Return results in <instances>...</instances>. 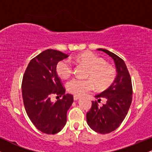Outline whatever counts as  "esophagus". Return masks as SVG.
Returning <instances> with one entry per match:
<instances>
[{
    "instance_id": "34e87169",
    "label": "esophagus",
    "mask_w": 152,
    "mask_h": 152,
    "mask_svg": "<svg viewBox=\"0 0 152 152\" xmlns=\"http://www.w3.org/2000/svg\"><path fill=\"white\" fill-rule=\"evenodd\" d=\"M80 99L79 96H76V95H74V99L75 101L78 100V99Z\"/></svg>"
}]
</instances>
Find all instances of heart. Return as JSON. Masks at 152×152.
Instances as JSON below:
<instances>
[{
  "instance_id": "heart-1",
  "label": "heart",
  "mask_w": 152,
  "mask_h": 152,
  "mask_svg": "<svg viewBox=\"0 0 152 152\" xmlns=\"http://www.w3.org/2000/svg\"><path fill=\"white\" fill-rule=\"evenodd\" d=\"M76 60L88 68L86 73L87 79L75 78L66 84L67 90L76 96L84 95L94 88L105 90L114 83L116 72L113 66L106 64V61L93 52L86 51L76 56ZM57 74L61 78H69L73 74L74 66L69 59H63L56 64Z\"/></svg>"
}]
</instances>
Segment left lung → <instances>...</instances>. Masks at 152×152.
I'll list each match as a JSON object with an SVG mask.
<instances>
[{
  "mask_svg": "<svg viewBox=\"0 0 152 152\" xmlns=\"http://www.w3.org/2000/svg\"><path fill=\"white\" fill-rule=\"evenodd\" d=\"M114 59L117 76L114 83L107 89L96 95L98 100L92 102L91 108L86 114L88 126L100 134L113 132L121 125L126 117L132 101V83L129 72L122 58L109 50L99 48ZM102 98L106 104L99 107Z\"/></svg>",
  "mask_w": 152,
  "mask_h": 152,
  "instance_id": "8db88e82",
  "label": "left lung"
}]
</instances>
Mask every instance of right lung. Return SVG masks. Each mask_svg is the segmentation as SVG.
<instances>
[{
	"label": "right lung",
	"instance_id": "right-lung-1",
	"mask_svg": "<svg viewBox=\"0 0 152 152\" xmlns=\"http://www.w3.org/2000/svg\"><path fill=\"white\" fill-rule=\"evenodd\" d=\"M69 56L59 50L48 49L31 59L22 80V96L26 113L41 132L55 134L64 128L67 111L74 96L65 94V87L56 72V64ZM63 98L52 102V95Z\"/></svg>",
	"mask_w": 152,
	"mask_h": 152
}]
</instances>
